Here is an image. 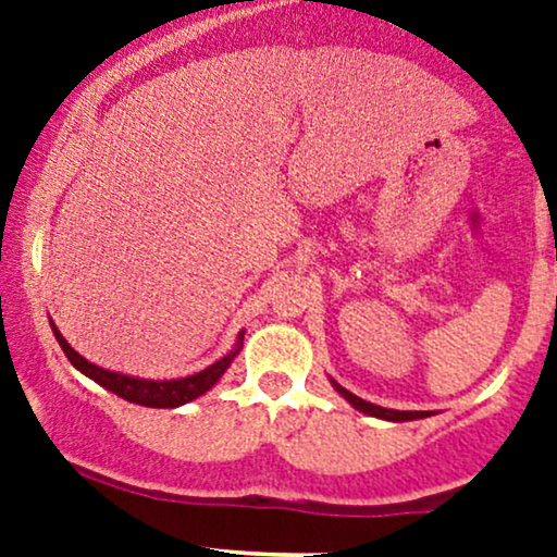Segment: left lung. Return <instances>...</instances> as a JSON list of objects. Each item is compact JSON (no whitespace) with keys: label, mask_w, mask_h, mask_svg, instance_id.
I'll return each mask as SVG.
<instances>
[{"label":"left lung","mask_w":557,"mask_h":557,"mask_svg":"<svg viewBox=\"0 0 557 557\" xmlns=\"http://www.w3.org/2000/svg\"><path fill=\"white\" fill-rule=\"evenodd\" d=\"M332 387L337 389V393L343 395L345 400L350 403V406L356 408V411L367 413V417H374V419H385V421H413V419H426L432 417V411H395V408H382V406H374V403L359 398V395H354L350 389H345L343 385H337L335 380H330Z\"/></svg>","instance_id":"8db88e82"}]
</instances>
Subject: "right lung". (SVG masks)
<instances>
[{"label": "right lung", "instance_id": "add662e5", "mask_svg": "<svg viewBox=\"0 0 557 557\" xmlns=\"http://www.w3.org/2000/svg\"><path fill=\"white\" fill-rule=\"evenodd\" d=\"M49 324H52L57 343H60V348L65 350L67 361L73 363V367L78 369L81 374H86L88 380L96 382V385L110 389V393L120 395V398L127 400V403H136V406H149V408H177V406H185V403L196 400L198 395L209 393V389H212L216 382H220V376L227 372V367L233 363L235 356L240 354L243 335H246V332L240 330L238 341H235V345H233V350L222 356L220 361L209 363V367L201 369V372L181 376V380H144V376L110 372V369L96 367V363L83 359L78 350H75L73 345H70L65 337H62V332L54 327V322H49Z\"/></svg>", "mask_w": 557, "mask_h": 557}]
</instances>
